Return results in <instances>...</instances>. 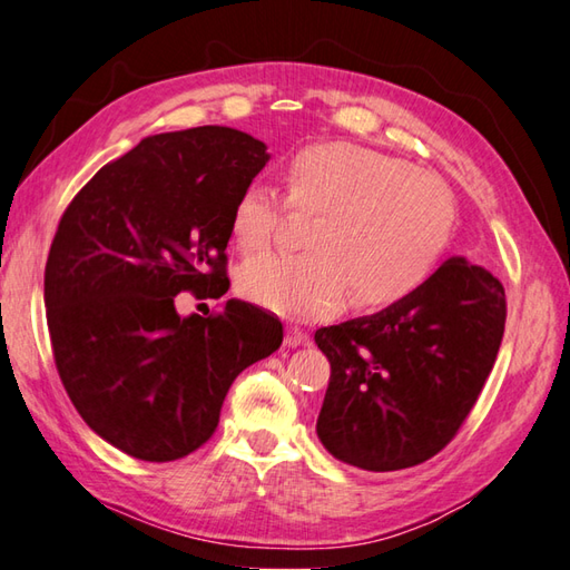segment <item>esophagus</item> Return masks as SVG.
Segmentation results:
<instances>
[{"label":"esophagus","mask_w":570,"mask_h":570,"mask_svg":"<svg viewBox=\"0 0 570 570\" xmlns=\"http://www.w3.org/2000/svg\"><path fill=\"white\" fill-rule=\"evenodd\" d=\"M308 341V335L298 328V325H286V337H284V343L288 345V347H298V345H304Z\"/></svg>","instance_id":"1"}]
</instances>
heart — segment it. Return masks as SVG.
Returning <instances> with one entry per match:
<instances>
[{"label":"heart","instance_id":"heart-1","mask_svg":"<svg viewBox=\"0 0 570 570\" xmlns=\"http://www.w3.org/2000/svg\"><path fill=\"white\" fill-rule=\"evenodd\" d=\"M286 205L311 220L304 254H257L237 292L284 316L321 318L345 304L390 308L426 282L451 239L453 193L439 176L350 141L296 149L284 166ZM282 200L264 184L239 193L229 229L242 252L272 242Z\"/></svg>","mask_w":570,"mask_h":570}]
</instances>
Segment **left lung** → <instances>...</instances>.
Returning <instances> with one entry per match:
<instances>
[{
    "mask_svg": "<svg viewBox=\"0 0 570 570\" xmlns=\"http://www.w3.org/2000/svg\"><path fill=\"white\" fill-rule=\"evenodd\" d=\"M504 321V286L455 257L399 304L318 328L316 343L331 362L318 439L362 470L426 463L475 406Z\"/></svg>",
    "mask_w": 570,
    "mask_h": 570,
    "instance_id": "left-lung-1",
    "label": "left lung"
}]
</instances>
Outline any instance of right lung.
Returning a JSON list of instances; mask_svg holds the SVG:
<instances>
[{"label":"right lung","instance_id":"add662e5","mask_svg":"<svg viewBox=\"0 0 570 570\" xmlns=\"http://www.w3.org/2000/svg\"><path fill=\"white\" fill-rule=\"evenodd\" d=\"M266 159L229 127L166 131L105 164L60 215L43 274L56 370L82 421L131 458L198 451L229 384L284 341L247 301L188 318L174 306L229 288V217Z\"/></svg>","mask_w":570,"mask_h":570}]
</instances>
